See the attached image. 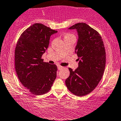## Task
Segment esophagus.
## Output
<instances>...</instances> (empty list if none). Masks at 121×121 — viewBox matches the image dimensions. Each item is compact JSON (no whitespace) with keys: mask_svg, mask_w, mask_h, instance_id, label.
Segmentation results:
<instances>
[{"mask_svg":"<svg viewBox=\"0 0 121 121\" xmlns=\"http://www.w3.org/2000/svg\"><path fill=\"white\" fill-rule=\"evenodd\" d=\"M63 68V67H62V66H58V69L59 70H61V69H62Z\"/></svg>","mask_w":121,"mask_h":121,"instance_id":"esophagus-1","label":"esophagus"}]
</instances>
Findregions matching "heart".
I'll return each mask as SVG.
<instances>
[{"mask_svg":"<svg viewBox=\"0 0 121 121\" xmlns=\"http://www.w3.org/2000/svg\"><path fill=\"white\" fill-rule=\"evenodd\" d=\"M70 36H73V35H70V34H66L65 35V37H70Z\"/></svg>","mask_w":121,"mask_h":121,"instance_id":"1","label":"heart"}]
</instances>
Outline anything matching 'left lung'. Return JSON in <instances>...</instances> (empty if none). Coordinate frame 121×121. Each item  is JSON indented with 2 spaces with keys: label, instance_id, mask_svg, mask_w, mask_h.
<instances>
[{
  "label": "left lung",
  "instance_id": "8db88e82",
  "mask_svg": "<svg viewBox=\"0 0 121 121\" xmlns=\"http://www.w3.org/2000/svg\"><path fill=\"white\" fill-rule=\"evenodd\" d=\"M69 29H76L78 40L75 53L79 60L74 71L69 68L70 76L66 80L71 93L83 96L91 93L102 79L106 66V52L99 33L85 23H78Z\"/></svg>",
  "mask_w": 121,
  "mask_h": 121
}]
</instances>
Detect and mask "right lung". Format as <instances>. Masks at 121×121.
<instances>
[{
	"label": "right lung",
	"instance_id": "add662e5",
	"mask_svg": "<svg viewBox=\"0 0 121 121\" xmlns=\"http://www.w3.org/2000/svg\"><path fill=\"white\" fill-rule=\"evenodd\" d=\"M58 31L41 24H34L24 31L15 50V68L19 81L32 94L48 92L56 77L57 66L43 62L41 56L50 37Z\"/></svg>",
	"mask_w": 121,
	"mask_h": 121
}]
</instances>
